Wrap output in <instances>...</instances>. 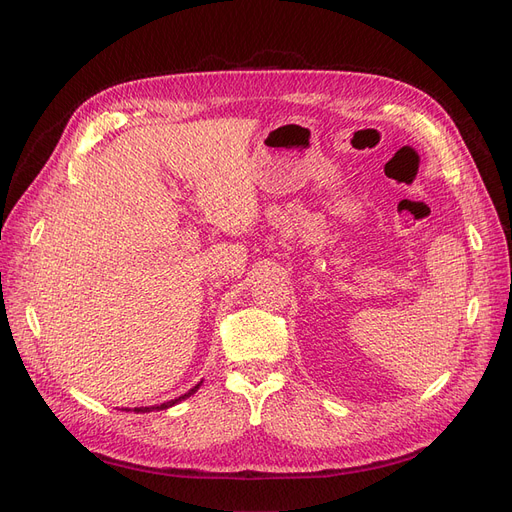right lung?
Returning a JSON list of instances; mask_svg holds the SVG:
<instances>
[{"label":"right lung","mask_w":512,"mask_h":512,"mask_svg":"<svg viewBox=\"0 0 512 512\" xmlns=\"http://www.w3.org/2000/svg\"><path fill=\"white\" fill-rule=\"evenodd\" d=\"M200 388V384L198 386H194L192 390H189V392H185V394H181L179 396V399H175V401H168V403H162V405H158V407H135V411L137 413H147V411H151V409H166V407H173L175 403H179V401H183V399H187V396H192L196 390Z\"/></svg>","instance_id":"obj_1"}]
</instances>
